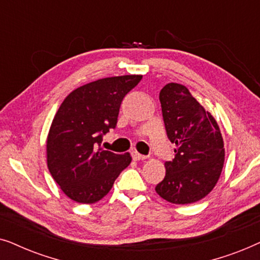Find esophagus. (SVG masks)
Returning <instances> with one entry per match:
<instances>
[{"instance_id": "34e87169", "label": "esophagus", "mask_w": 260, "mask_h": 260, "mask_svg": "<svg viewBox=\"0 0 260 260\" xmlns=\"http://www.w3.org/2000/svg\"><path fill=\"white\" fill-rule=\"evenodd\" d=\"M132 157H133V159H136V160H144V159L147 158L146 155L140 154L139 152H137V151H133L132 152Z\"/></svg>"}]
</instances>
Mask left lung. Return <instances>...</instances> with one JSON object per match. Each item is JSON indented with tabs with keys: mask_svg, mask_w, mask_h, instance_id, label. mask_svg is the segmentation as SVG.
Masks as SVG:
<instances>
[{
	"mask_svg": "<svg viewBox=\"0 0 260 260\" xmlns=\"http://www.w3.org/2000/svg\"><path fill=\"white\" fill-rule=\"evenodd\" d=\"M159 100L176 154L174 160L165 161V177L155 191L175 205L197 202L212 191L222 171L224 148L220 128L184 85L169 83L159 92Z\"/></svg>",
	"mask_w": 260,
	"mask_h": 260,
	"instance_id": "left-lung-1",
	"label": "left lung"
}]
</instances>
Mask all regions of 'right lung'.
Masks as SVG:
<instances>
[{"mask_svg":"<svg viewBox=\"0 0 260 260\" xmlns=\"http://www.w3.org/2000/svg\"><path fill=\"white\" fill-rule=\"evenodd\" d=\"M141 78L117 76L79 86L54 115L47 137V166L65 195L76 202H98L131 164L129 153H113L100 146L103 136L116 127L123 98Z\"/></svg>","mask_w":260,"mask_h":260,"instance_id":"obj_1","label":"right lung"}]
</instances>
